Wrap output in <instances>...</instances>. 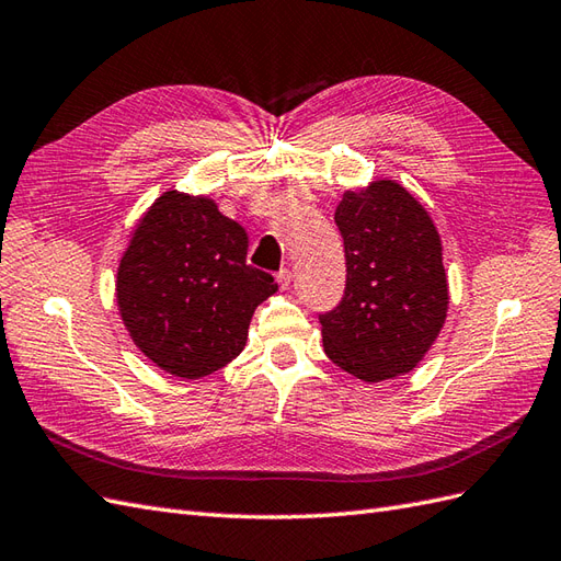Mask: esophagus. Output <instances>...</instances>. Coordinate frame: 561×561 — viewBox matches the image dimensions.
Segmentation results:
<instances>
[{"label":"esophagus","mask_w":561,"mask_h":561,"mask_svg":"<svg viewBox=\"0 0 561 561\" xmlns=\"http://www.w3.org/2000/svg\"><path fill=\"white\" fill-rule=\"evenodd\" d=\"M277 282H279V289H289V284H291V270H279V275H277Z\"/></svg>","instance_id":"1"}]
</instances>
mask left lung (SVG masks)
Masks as SVG:
<instances>
[{
	"mask_svg": "<svg viewBox=\"0 0 561 561\" xmlns=\"http://www.w3.org/2000/svg\"><path fill=\"white\" fill-rule=\"evenodd\" d=\"M334 222L346 249V294L320 314L324 353L367 383L405 375L448 318L438 229L396 180L343 192Z\"/></svg>",
	"mask_w": 561,
	"mask_h": 561,
	"instance_id": "8db88e82",
	"label": "left lung"
}]
</instances>
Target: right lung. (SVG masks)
Masks as SVG:
<instances>
[{"instance_id":"obj_1","label":"right lung","mask_w":561,"mask_h":561,"mask_svg":"<svg viewBox=\"0 0 561 561\" xmlns=\"http://www.w3.org/2000/svg\"><path fill=\"white\" fill-rule=\"evenodd\" d=\"M249 237L204 194L168 190L137 220L116 277L135 346L172 377L201 379L247 346L277 282L247 263Z\"/></svg>"}]
</instances>
